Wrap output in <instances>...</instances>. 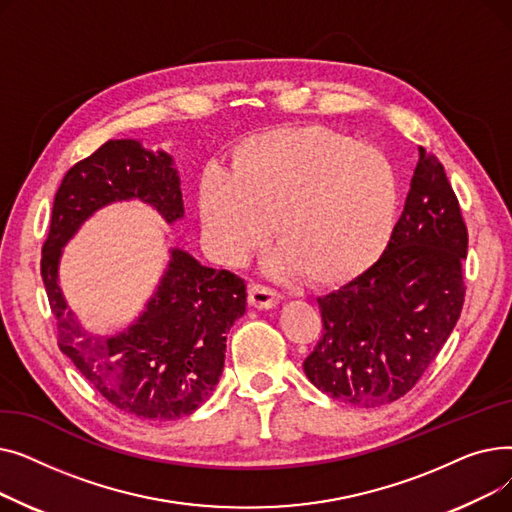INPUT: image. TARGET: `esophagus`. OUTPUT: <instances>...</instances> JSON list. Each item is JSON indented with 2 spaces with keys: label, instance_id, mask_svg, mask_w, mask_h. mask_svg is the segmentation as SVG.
Returning <instances> with one entry per match:
<instances>
[{
  "label": "esophagus",
  "instance_id": "obj_1",
  "mask_svg": "<svg viewBox=\"0 0 512 512\" xmlns=\"http://www.w3.org/2000/svg\"><path fill=\"white\" fill-rule=\"evenodd\" d=\"M280 301H282V294L280 292L267 288V286H261V284H253L251 286V305L253 307H257V309H272Z\"/></svg>",
  "mask_w": 512,
  "mask_h": 512
}]
</instances>
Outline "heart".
Segmentation results:
<instances>
[{
  "label": "heart",
  "instance_id": "obj_1",
  "mask_svg": "<svg viewBox=\"0 0 512 512\" xmlns=\"http://www.w3.org/2000/svg\"><path fill=\"white\" fill-rule=\"evenodd\" d=\"M398 205L392 161L328 128H278L242 141L232 168L209 164L199 207L209 245L238 265L274 232L276 278L340 282L367 267L390 238Z\"/></svg>",
  "mask_w": 512,
  "mask_h": 512
}]
</instances>
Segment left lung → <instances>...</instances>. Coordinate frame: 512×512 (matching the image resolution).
Masks as SVG:
<instances>
[{"instance_id":"8db88e82","label":"left lung","mask_w":512,"mask_h":512,"mask_svg":"<svg viewBox=\"0 0 512 512\" xmlns=\"http://www.w3.org/2000/svg\"><path fill=\"white\" fill-rule=\"evenodd\" d=\"M467 228L436 155L419 147L405 207L382 257L317 299L309 382L332 398L382 407L405 396L459 321Z\"/></svg>"}]
</instances>
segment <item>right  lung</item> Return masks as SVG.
<instances>
[{"label":"right lung","mask_w":512,"mask_h":512,"mask_svg":"<svg viewBox=\"0 0 512 512\" xmlns=\"http://www.w3.org/2000/svg\"><path fill=\"white\" fill-rule=\"evenodd\" d=\"M141 201L168 226L184 220L176 161L139 139H116L68 170L56 193L41 278L58 319L60 351L112 407L145 421L191 415L222 378L226 334L247 313V284L180 247L143 311L114 334L89 332L60 286L64 247L105 207Z\"/></svg>","instance_id":"obj_1"}]
</instances>
